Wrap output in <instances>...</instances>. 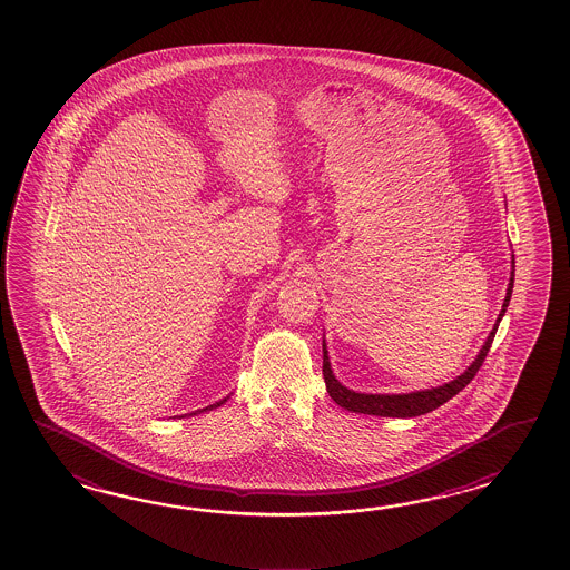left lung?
I'll return each instance as SVG.
<instances>
[{"mask_svg": "<svg viewBox=\"0 0 570 570\" xmlns=\"http://www.w3.org/2000/svg\"><path fill=\"white\" fill-rule=\"evenodd\" d=\"M513 277H515V258H511V277H509L508 293H505V302L499 312L495 326L491 330V334L484 340L483 348L476 354L473 364L456 376L454 381L444 383L440 387L422 389V391H412V393H391V395H381V393H356L352 389L344 387L338 379L332 373L330 358H327L326 340L322 344L324 351V381H326L327 393L330 397L338 403L340 407L354 413H366V415H381V417H415V415H424V413L434 412L440 405H444L446 401L452 400L456 393H461L473 381L476 371L483 366L484 356L493 344L497 327L501 317L508 312L509 299H511V291H513Z\"/></svg>", "mask_w": 570, "mask_h": 570, "instance_id": "1", "label": "left lung"}]
</instances>
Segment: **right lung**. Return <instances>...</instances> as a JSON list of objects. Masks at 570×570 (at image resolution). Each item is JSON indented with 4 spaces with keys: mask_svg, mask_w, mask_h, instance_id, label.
<instances>
[{
    "mask_svg": "<svg viewBox=\"0 0 570 570\" xmlns=\"http://www.w3.org/2000/svg\"><path fill=\"white\" fill-rule=\"evenodd\" d=\"M228 400V397H226ZM226 400L216 401V403H212V405H207V407H204V410H197V412L189 413V415H197V413H204V412H212V410H216V407H219L222 403H226ZM179 417H183V415H179Z\"/></svg>",
    "mask_w": 570,
    "mask_h": 570,
    "instance_id": "obj_1",
    "label": "right lung"
}]
</instances>
